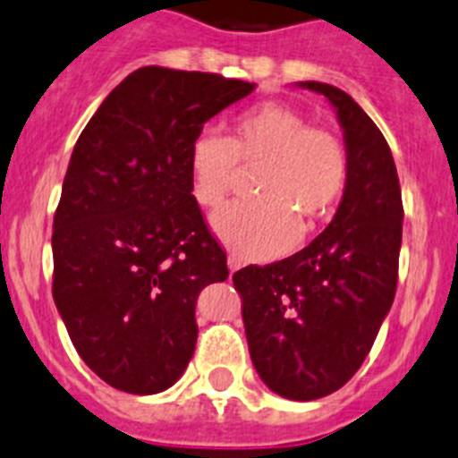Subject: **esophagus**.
<instances>
[{
  "instance_id": "1",
  "label": "esophagus",
  "mask_w": 458,
  "mask_h": 458,
  "mask_svg": "<svg viewBox=\"0 0 458 458\" xmlns=\"http://www.w3.org/2000/svg\"><path fill=\"white\" fill-rule=\"evenodd\" d=\"M228 268H230V273L239 271V268H242V259L234 258V255H230V258H228Z\"/></svg>"
}]
</instances>
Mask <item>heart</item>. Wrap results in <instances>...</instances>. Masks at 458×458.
Listing matches in <instances>:
<instances>
[{"label": "heart", "instance_id": "obj_1", "mask_svg": "<svg viewBox=\"0 0 458 458\" xmlns=\"http://www.w3.org/2000/svg\"><path fill=\"white\" fill-rule=\"evenodd\" d=\"M191 194L216 208L237 181L239 166H259L255 200H234L212 215V230L246 259L280 255L330 215L348 185L341 140L284 104H262L239 114L230 138L200 132L190 147Z\"/></svg>", "mask_w": 458, "mask_h": 458}]
</instances>
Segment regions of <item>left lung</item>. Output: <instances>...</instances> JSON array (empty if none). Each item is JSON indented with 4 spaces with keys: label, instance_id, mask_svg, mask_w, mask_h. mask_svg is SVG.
<instances>
[{
    "label": "left lung",
    "instance_id": "left-lung-1",
    "mask_svg": "<svg viewBox=\"0 0 458 458\" xmlns=\"http://www.w3.org/2000/svg\"><path fill=\"white\" fill-rule=\"evenodd\" d=\"M336 110L348 153L335 219L301 253L233 276L250 359L262 382L287 400L339 391L364 364L395 298L403 194L386 140L344 89L318 81Z\"/></svg>",
    "mask_w": 458,
    "mask_h": 458
}]
</instances>
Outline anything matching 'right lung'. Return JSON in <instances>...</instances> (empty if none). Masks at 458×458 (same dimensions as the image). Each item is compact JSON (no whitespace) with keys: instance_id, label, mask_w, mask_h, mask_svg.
Wrapping results in <instances>:
<instances>
[{"instance_id":"add662e5","label":"right lung","mask_w":458,"mask_h":458,"mask_svg":"<svg viewBox=\"0 0 458 458\" xmlns=\"http://www.w3.org/2000/svg\"><path fill=\"white\" fill-rule=\"evenodd\" d=\"M255 83L148 65L81 132L54 216V302L76 352L119 391L153 395L194 354L196 298L228 277L191 194L190 147Z\"/></svg>"}]
</instances>
